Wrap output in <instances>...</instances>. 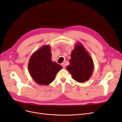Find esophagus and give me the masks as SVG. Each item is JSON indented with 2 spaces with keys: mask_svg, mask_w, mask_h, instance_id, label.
<instances>
[{
  "mask_svg": "<svg viewBox=\"0 0 122 122\" xmlns=\"http://www.w3.org/2000/svg\"><path fill=\"white\" fill-rule=\"evenodd\" d=\"M61 65L62 66V67H63L64 68H65V67H66V65H65V63H62V64H61Z\"/></svg>",
  "mask_w": 122,
  "mask_h": 122,
  "instance_id": "obj_1",
  "label": "esophagus"
}]
</instances>
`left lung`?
<instances>
[{
  "instance_id": "obj_1",
  "label": "left lung",
  "mask_w": 122,
  "mask_h": 122,
  "mask_svg": "<svg viewBox=\"0 0 122 122\" xmlns=\"http://www.w3.org/2000/svg\"><path fill=\"white\" fill-rule=\"evenodd\" d=\"M70 65L67 68L73 78L82 83L91 77L94 71L93 61L82 44L77 42L71 53Z\"/></svg>"
}]
</instances>
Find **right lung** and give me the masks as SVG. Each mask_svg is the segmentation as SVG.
<instances>
[{
    "label": "right lung",
    "instance_id": "1",
    "mask_svg": "<svg viewBox=\"0 0 122 122\" xmlns=\"http://www.w3.org/2000/svg\"><path fill=\"white\" fill-rule=\"evenodd\" d=\"M49 45H43L32 54L28 64L32 78L39 85L49 84L54 80L61 66L51 60L52 54Z\"/></svg>",
    "mask_w": 122,
    "mask_h": 122
}]
</instances>
